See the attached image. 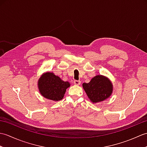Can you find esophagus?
<instances>
[{
    "label": "esophagus",
    "instance_id": "1",
    "mask_svg": "<svg viewBox=\"0 0 147 147\" xmlns=\"http://www.w3.org/2000/svg\"><path fill=\"white\" fill-rule=\"evenodd\" d=\"M74 85H80L81 84V82L80 80H74Z\"/></svg>",
    "mask_w": 147,
    "mask_h": 147
}]
</instances>
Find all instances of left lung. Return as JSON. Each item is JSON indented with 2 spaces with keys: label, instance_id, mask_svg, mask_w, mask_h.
I'll use <instances>...</instances> for the list:
<instances>
[{
  "label": "left lung",
  "instance_id": "8db88e82",
  "mask_svg": "<svg viewBox=\"0 0 147 147\" xmlns=\"http://www.w3.org/2000/svg\"><path fill=\"white\" fill-rule=\"evenodd\" d=\"M83 88L90 101L97 103L108 98L113 91V85L107 77L96 75L88 83H83Z\"/></svg>",
  "mask_w": 147,
  "mask_h": 147
}]
</instances>
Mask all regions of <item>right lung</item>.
Wrapping results in <instances>:
<instances>
[{"label": "right lung", "mask_w": 147, "mask_h": 147, "mask_svg": "<svg viewBox=\"0 0 147 147\" xmlns=\"http://www.w3.org/2000/svg\"><path fill=\"white\" fill-rule=\"evenodd\" d=\"M38 86L40 94L43 97L53 101H59L63 98L70 83L62 81L53 73L47 72L39 78Z\"/></svg>", "instance_id": "right-lung-1"}]
</instances>
